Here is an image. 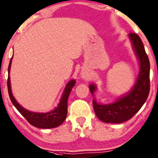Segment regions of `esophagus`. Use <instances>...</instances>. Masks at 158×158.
Here are the masks:
<instances>
[{
    "label": "esophagus",
    "instance_id": "1",
    "mask_svg": "<svg viewBox=\"0 0 158 158\" xmlns=\"http://www.w3.org/2000/svg\"><path fill=\"white\" fill-rule=\"evenodd\" d=\"M83 78L84 79H86V77H85V76H83Z\"/></svg>",
    "mask_w": 158,
    "mask_h": 158
}]
</instances>
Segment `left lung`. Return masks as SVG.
<instances>
[{"label": "left lung", "instance_id": "1", "mask_svg": "<svg viewBox=\"0 0 158 158\" xmlns=\"http://www.w3.org/2000/svg\"><path fill=\"white\" fill-rule=\"evenodd\" d=\"M133 48L139 61V73L136 83L131 90L120 97L116 102L108 104H99L93 99L94 110L97 118L108 123H121L132 118L145 103L150 89L149 70L150 64L144 45L136 33H129ZM92 95L97 87L94 84L89 85Z\"/></svg>", "mask_w": 158, "mask_h": 158}]
</instances>
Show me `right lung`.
<instances>
[{
    "mask_svg": "<svg viewBox=\"0 0 158 158\" xmlns=\"http://www.w3.org/2000/svg\"><path fill=\"white\" fill-rule=\"evenodd\" d=\"M11 57L10 60L9 68H8V91L10 99L14 104V106L16 108V110L21 113L25 119L30 123L32 126L39 128H53L58 127L66 119L67 114V100L72 89L74 87L76 83L75 80H71L69 83H67L66 87L63 92L62 97H61L60 102L58 106L54 110L51 112H46V113H40V112H34L29 111V110L24 109L20 104L16 102L15 98L14 97L12 91L11 89V81H10V69H11V64L12 61Z\"/></svg>",
    "mask_w": 158,
    "mask_h": 158,
    "instance_id": "right-lung-1",
    "label": "right lung"
}]
</instances>
